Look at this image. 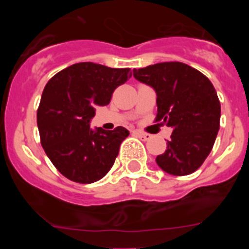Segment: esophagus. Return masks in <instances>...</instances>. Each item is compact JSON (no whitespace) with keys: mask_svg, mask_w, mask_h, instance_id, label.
I'll return each mask as SVG.
<instances>
[{"mask_svg":"<svg viewBox=\"0 0 249 249\" xmlns=\"http://www.w3.org/2000/svg\"><path fill=\"white\" fill-rule=\"evenodd\" d=\"M135 135H137V136L140 137V139H142L143 141H148L152 139V136H150L149 134H145V132L143 131H140V130H136V131H134Z\"/></svg>","mask_w":249,"mask_h":249,"instance_id":"esophagus-1","label":"esophagus"}]
</instances>
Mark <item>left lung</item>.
Masks as SVG:
<instances>
[{"label": "left lung", "instance_id": "left-lung-1", "mask_svg": "<svg viewBox=\"0 0 249 249\" xmlns=\"http://www.w3.org/2000/svg\"><path fill=\"white\" fill-rule=\"evenodd\" d=\"M134 77L157 92L155 122L172 127L167 149L157 164L173 176H187L203 164L219 130L220 102L205 74L183 62H160L134 70Z\"/></svg>", "mask_w": 249, "mask_h": 249}]
</instances>
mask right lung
<instances>
[{"mask_svg":"<svg viewBox=\"0 0 249 249\" xmlns=\"http://www.w3.org/2000/svg\"><path fill=\"white\" fill-rule=\"evenodd\" d=\"M130 69L79 62L55 74L42 94L37 125L44 152L61 175L89 184L107 175L127 136L125 127L90 129L95 106H107Z\"/></svg>","mask_w":249,"mask_h":249,"instance_id":"1","label":"right lung"}]
</instances>
